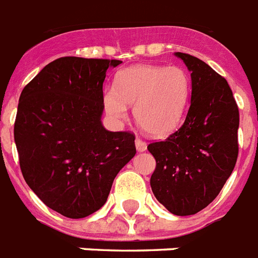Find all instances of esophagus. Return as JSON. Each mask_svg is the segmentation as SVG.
I'll return each mask as SVG.
<instances>
[{"mask_svg":"<svg viewBox=\"0 0 258 258\" xmlns=\"http://www.w3.org/2000/svg\"><path fill=\"white\" fill-rule=\"evenodd\" d=\"M135 146H136V150H138V152H143V151L147 150V143H146L144 140L139 139V138H136Z\"/></svg>","mask_w":258,"mask_h":258,"instance_id":"34e87169","label":"esophagus"}]
</instances>
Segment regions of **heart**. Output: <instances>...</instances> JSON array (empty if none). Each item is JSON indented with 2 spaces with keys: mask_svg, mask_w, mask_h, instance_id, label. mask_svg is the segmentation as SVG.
<instances>
[{
  "mask_svg": "<svg viewBox=\"0 0 258 258\" xmlns=\"http://www.w3.org/2000/svg\"><path fill=\"white\" fill-rule=\"evenodd\" d=\"M192 82L180 66L135 64L119 71L115 86L103 94V107L114 122L128 116L134 106L138 124L150 135L165 136L183 120Z\"/></svg>",
  "mask_w": 258,
  "mask_h": 258,
  "instance_id": "b5f03b06",
  "label": "heart"
}]
</instances>
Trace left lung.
I'll return each instance as SVG.
<instances>
[{"label":"left lung","instance_id":"1","mask_svg":"<svg viewBox=\"0 0 258 258\" xmlns=\"http://www.w3.org/2000/svg\"><path fill=\"white\" fill-rule=\"evenodd\" d=\"M192 79L190 106L176 133L148 144L156 160L151 188L176 216H189L216 199L238 155L240 116L225 78L189 54L175 53Z\"/></svg>","mask_w":258,"mask_h":258}]
</instances>
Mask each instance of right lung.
I'll use <instances>...</instances> for the list:
<instances>
[{"label": "right lung", "mask_w": 258, "mask_h": 258, "mask_svg": "<svg viewBox=\"0 0 258 258\" xmlns=\"http://www.w3.org/2000/svg\"><path fill=\"white\" fill-rule=\"evenodd\" d=\"M118 59L63 56L22 90L14 140L27 185L70 219L96 212L115 176L135 156V136L102 124L103 82Z\"/></svg>", "instance_id": "obj_1"}]
</instances>
